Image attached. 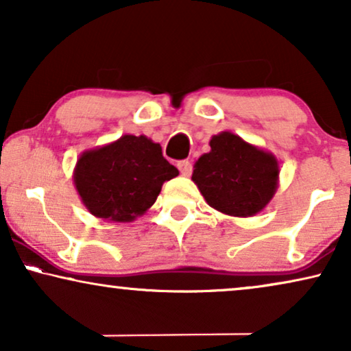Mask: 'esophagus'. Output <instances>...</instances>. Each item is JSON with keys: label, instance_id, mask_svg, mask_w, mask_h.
Here are the masks:
<instances>
[{"label": "esophagus", "instance_id": "34e87169", "mask_svg": "<svg viewBox=\"0 0 351 351\" xmlns=\"http://www.w3.org/2000/svg\"><path fill=\"white\" fill-rule=\"evenodd\" d=\"M177 167H179L180 174L185 176V177H189L191 174V169H193V167H191V162L190 161H179V165H177Z\"/></svg>", "mask_w": 351, "mask_h": 351}]
</instances>
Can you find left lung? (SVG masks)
Returning a JSON list of instances; mask_svg holds the SVG:
<instances>
[{
    "instance_id": "8db88e82",
    "label": "left lung",
    "mask_w": 351,
    "mask_h": 351,
    "mask_svg": "<svg viewBox=\"0 0 351 351\" xmlns=\"http://www.w3.org/2000/svg\"><path fill=\"white\" fill-rule=\"evenodd\" d=\"M209 145L191 176L206 203L232 217H252L265 209L280 182L276 156L230 131L210 137Z\"/></svg>"
}]
</instances>
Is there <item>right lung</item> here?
Masks as SVG:
<instances>
[{"label": "right lung", "instance_id": "obj_1", "mask_svg": "<svg viewBox=\"0 0 351 351\" xmlns=\"http://www.w3.org/2000/svg\"><path fill=\"white\" fill-rule=\"evenodd\" d=\"M177 176L160 143L132 134L83 152L73 169L75 189L86 209L94 217L118 223L145 214L162 184Z\"/></svg>", "mask_w": 351, "mask_h": 351}]
</instances>
